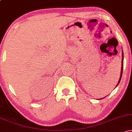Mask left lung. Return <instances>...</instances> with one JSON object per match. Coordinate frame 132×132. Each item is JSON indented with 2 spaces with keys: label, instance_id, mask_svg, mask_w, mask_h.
<instances>
[{
  "label": "left lung",
  "instance_id": "1",
  "mask_svg": "<svg viewBox=\"0 0 132 132\" xmlns=\"http://www.w3.org/2000/svg\"><path fill=\"white\" fill-rule=\"evenodd\" d=\"M123 51H122V68H121V72H120V79H119V81L118 82L117 84L116 87L119 85L120 81L121 80V78H122V72H123ZM104 98H102V99H104Z\"/></svg>",
  "mask_w": 132,
  "mask_h": 132
}]
</instances>
